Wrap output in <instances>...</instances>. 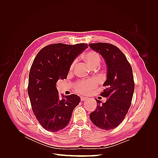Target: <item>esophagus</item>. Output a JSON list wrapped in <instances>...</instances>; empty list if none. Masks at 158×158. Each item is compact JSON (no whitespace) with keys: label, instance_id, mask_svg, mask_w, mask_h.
<instances>
[{"label":"esophagus","instance_id":"obj_1","mask_svg":"<svg viewBox=\"0 0 158 158\" xmlns=\"http://www.w3.org/2000/svg\"><path fill=\"white\" fill-rule=\"evenodd\" d=\"M86 99H87L86 98H85V97H81V101H82V102L85 101V100H86Z\"/></svg>","mask_w":158,"mask_h":158}]
</instances>
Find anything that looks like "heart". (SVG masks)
Listing matches in <instances>:
<instances>
[{
	"label": "heart",
	"mask_w": 158,
	"mask_h": 158,
	"mask_svg": "<svg viewBox=\"0 0 158 158\" xmlns=\"http://www.w3.org/2000/svg\"><path fill=\"white\" fill-rule=\"evenodd\" d=\"M84 59L86 62L87 64L90 66L91 68L97 67L101 62V57L97 52L94 51H89L85 52L84 55ZM76 62L74 61L71 66V69H73L75 65ZM96 84L93 80L88 81V82H81L77 84L76 88L80 92L85 93L87 92L89 89L95 87Z\"/></svg>",
	"instance_id": "heart-1"
}]
</instances>
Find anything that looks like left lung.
I'll list each match as a JSON object with an SVG mask.
<instances>
[{
	"mask_svg": "<svg viewBox=\"0 0 158 158\" xmlns=\"http://www.w3.org/2000/svg\"><path fill=\"white\" fill-rule=\"evenodd\" d=\"M89 46L106 61L107 79L103 85L106 88L101 95L107 98L105 103L95 99L98 106L89 118L98 128L111 130L120 125L131 107L135 91L132 67L123 52L113 45L97 43Z\"/></svg>",
	"mask_w": 158,
	"mask_h": 158,
	"instance_id": "left-lung-1",
	"label": "left lung"
}]
</instances>
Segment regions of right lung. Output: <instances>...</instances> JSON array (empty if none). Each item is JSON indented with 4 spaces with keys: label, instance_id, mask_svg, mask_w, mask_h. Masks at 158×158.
I'll list each match as a JSON object with an SVG mask.
<instances>
[{
    "label": "right lung",
    "instance_id": "1",
    "mask_svg": "<svg viewBox=\"0 0 158 158\" xmlns=\"http://www.w3.org/2000/svg\"><path fill=\"white\" fill-rule=\"evenodd\" d=\"M88 47L85 44L49 45L40 50L33 62L28 95L33 113L47 131L58 132L67 126L80 102L76 94L60 96L56 84L66 78L74 59Z\"/></svg>",
    "mask_w": 158,
    "mask_h": 158
}]
</instances>
